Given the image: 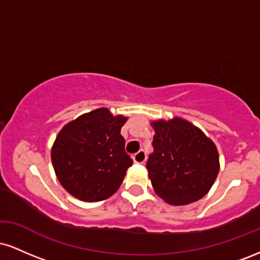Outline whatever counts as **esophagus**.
Masks as SVG:
<instances>
[{
	"mask_svg": "<svg viewBox=\"0 0 260 260\" xmlns=\"http://www.w3.org/2000/svg\"><path fill=\"white\" fill-rule=\"evenodd\" d=\"M132 157H133V161L136 164H144L145 159H147V154H145L143 150H139L138 153L134 154Z\"/></svg>",
	"mask_w": 260,
	"mask_h": 260,
	"instance_id": "obj_1",
	"label": "esophagus"
}]
</instances>
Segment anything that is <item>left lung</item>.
<instances>
[{
  "label": "left lung",
  "instance_id": "left-lung-1",
  "mask_svg": "<svg viewBox=\"0 0 260 260\" xmlns=\"http://www.w3.org/2000/svg\"><path fill=\"white\" fill-rule=\"evenodd\" d=\"M155 134L147 162L155 193L171 205L197 202L209 192L220 170L213 140L183 118L150 122Z\"/></svg>",
  "mask_w": 260,
  "mask_h": 260
}]
</instances>
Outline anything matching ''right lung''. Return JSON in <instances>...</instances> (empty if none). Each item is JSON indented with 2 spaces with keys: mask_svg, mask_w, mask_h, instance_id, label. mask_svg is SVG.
I'll return each instance as SVG.
<instances>
[{
  "mask_svg": "<svg viewBox=\"0 0 260 260\" xmlns=\"http://www.w3.org/2000/svg\"><path fill=\"white\" fill-rule=\"evenodd\" d=\"M126 121L124 116H113L101 107L59 131L51 160L59 183L70 194L83 202H100L120 188L133 164L121 136Z\"/></svg>",
  "mask_w": 260,
  "mask_h": 260,
  "instance_id": "add662e5",
  "label": "right lung"
}]
</instances>
